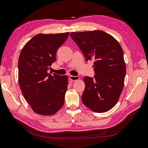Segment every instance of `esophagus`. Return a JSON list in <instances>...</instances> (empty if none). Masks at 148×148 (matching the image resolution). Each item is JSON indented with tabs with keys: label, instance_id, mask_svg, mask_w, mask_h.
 <instances>
[{
	"label": "esophagus",
	"instance_id": "34e87169",
	"mask_svg": "<svg viewBox=\"0 0 148 148\" xmlns=\"http://www.w3.org/2000/svg\"><path fill=\"white\" fill-rule=\"evenodd\" d=\"M79 79H80V77L78 76V75H76V76H74V75H70V76H69L70 80L73 81L79 80Z\"/></svg>",
	"mask_w": 148,
	"mask_h": 148
}]
</instances>
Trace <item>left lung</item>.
Returning <instances> with one entry per match:
<instances>
[{"mask_svg": "<svg viewBox=\"0 0 148 148\" xmlns=\"http://www.w3.org/2000/svg\"><path fill=\"white\" fill-rule=\"evenodd\" d=\"M70 36L87 61H94V76L84 78L82 103L96 112L110 110L124 87L126 70L122 47L112 36L102 31L71 32Z\"/></svg>", "mask_w": 148, "mask_h": 148, "instance_id": "1", "label": "left lung"}]
</instances>
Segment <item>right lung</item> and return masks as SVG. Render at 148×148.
Instances as JSON below:
<instances>
[{"mask_svg": "<svg viewBox=\"0 0 148 148\" xmlns=\"http://www.w3.org/2000/svg\"><path fill=\"white\" fill-rule=\"evenodd\" d=\"M69 32L39 34L22 48L18 61V84L26 101L36 113L54 114L62 107L67 89V75L47 73L58 49Z\"/></svg>", "mask_w": 148, "mask_h": 148, "instance_id": "1", "label": "right lung"}]
</instances>
